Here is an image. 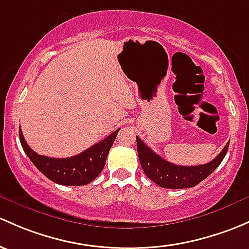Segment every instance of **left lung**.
Instances as JSON below:
<instances>
[{
  "mask_svg": "<svg viewBox=\"0 0 249 249\" xmlns=\"http://www.w3.org/2000/svg\"><path fill=\"white\" fill-rule=\"evenodd\" d=\"M136 141L141 166L146 177L159 186L172 190L193 187L206 179L221 164L229 148L228 142L218 156L209 163L199 166H178L154 153L137 136Z\"/></svg>",
  "mask_w": 249,
  "mask_h": 249,
  "instance_id": "1",
  "label": "left lung"
}]
</instances>
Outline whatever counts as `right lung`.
<instances>
[{
	"label": "right lung",
	"mask_w": 249,
	"mask_h": 249,
	"mask_svg": "<svg viewBox=\"0 0 249 249\" xmlns=\"http://www.w3.org/2000/svg\"><path fill=\"white\" fill-rule=\"evenodd\" d=\"M118 131L119 129L78 155L65 159L48 158L36 154L28 146L20 127L19 137L26 155L51 181L65 186H81L89 184L103 172L107 155L116 140Z\"/></svg>",
	"instance_id": "obj_1"
}]
</instances>
